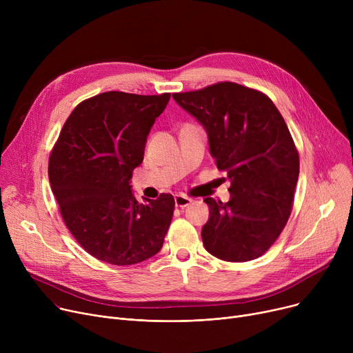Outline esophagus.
<instances>
[{
	"label": "esophagus",
	"mask_w": 353,
	"mask_h": 353,
	"mask_svg": "<svg viewBox=\"0 0 353 353\" xmlns=\"http://www.w3.org/2000/svg\"><path fill=\"white\" fill-rule=\"evenodd\" d=\"M192 199L190 197H186V196H183V194H177V196H174V203H176V208H188L189 205H192Z\"/></svg>",
	"instance_id": "esophagus-1"
}]
</instances>
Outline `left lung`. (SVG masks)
<instances>
[{
    "mask_svg": "<svg viewBox=\"0 0 353 353\" xmlns=\"http://www.w3.org/2000/svg\"><path fill=\"white\" fill-rule=\"evenodd\" d=\"M173 99L205 127L217 169L230 180L228 203L205 199L203 245L226 262L257 259L286 226L299 177V153L282 114L263 92L230 81Z\"/></svg>",
    "mask_w": 353,
    "mask_h": 353,
    "instance_id": "left-lung-1",
    "label": "left lung"
}]
</instances>
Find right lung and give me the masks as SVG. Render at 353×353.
Segmentation results:
<instances>
[{
	"instance_id": "obj_1",
	"label": "right lung",
	"mask_w": 353,
	"mask_h": 353,
	"mask_svg": "<svg viewBox=\"0 0 353 353\" xmlns=\"http://www.w3.org/2000/svg\"><path fill=\"white\" fill-rule=\"evenodd\" d=\"M169 100L170 92H101L72 110L52 147L48 177L61 217L80 246L99 261L136 265L163 246L174 199L163 193L139 203L130 179Z\"/></svg>"
}]
</instances>
